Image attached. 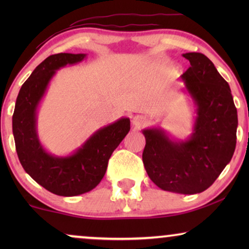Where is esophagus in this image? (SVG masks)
<instances>
[{
    "label": "esophagus",
    "instance_id": "34e87169",
    "mask_svg": "<svg viewBox=\"0 0 249 249\" xmlns=\"http://www.w3.org/2000/svg\"><path fill=\"white\" fill-rule=\"evenodd\" d=\"M146 122H147V120H146L144 115H136V117L132 119V124H134V125H136L137 128H141L142 125H145Z\"/></svg>",
    "mask_w": 249,
    "mask_h": 249
}]
</instances>
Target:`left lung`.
I'll use <instances>...</instances> for the list:
<instances>
[{"label": "left lung", "instance_id": "1", "mask_svg": "<svg viewBox=\"0 0 249 249\" xmlns=\"http://www.w3.org/2000/svg\"><path fill=\"white\" fill-rule=\"evenodd\" d=\"M182 56L190 67L181 76L197 107L194 132L173 141L159 128L142 130V162L156 186L185 195L202 193L231 161L237 142L238 115L229 85L202 53Z\"/></svg>", "mask_w": 249, "mask_h": 249}]
</instances>
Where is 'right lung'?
Wrapping results in <instances>:
<instances>
[{
	"label": "right lung",
	"instance_id": "1",
	"mask_svg": "<svg viewBox=\"0 0 249 249\" xmlns=\"http://www.w3.org/2000/svg\"><path fill=\"white\" fill-rule=\"evenodd\" d=\"M86 54L59 53L46 57L20 88L12 117L19 161L37 183L59 196H77L94 189L107 172L112 153L130 130L128 118L101 128L72 155L59 158L43 148L36 130L37 107L56 70L83 61Z\"/></svg>",
	"mask_w": 249,
	"mask_h": 249
}]
</instances>
